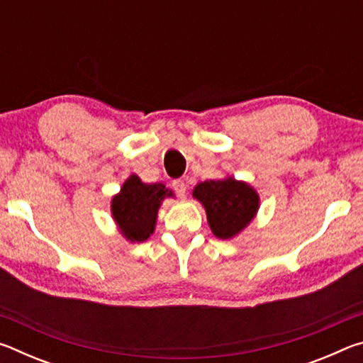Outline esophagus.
I'll return each instance as SVG.
<instances>
[{
	"mask_svg": "<svg viewBox=\"0 0 363 363\" xmlns=\"http://www.w3.org/2000/svg\"><path fill=\"white\" fill-rule=\"evenodd\" d=\"M173 189H174V192L177 194V196L184 199V196H186V192H187V184L181 181V179H177V181L173 182Z\"/></svg>",
	"mask_w": 363,
	"mask_h": 363,
	"instance_id": "esophagus-1",
	"label": "esophagus"
}]
</instances>
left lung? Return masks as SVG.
Returning a JSON list of instances; mask_svg holds the SVG:
<instances>
[{
  "instance_id": "1",
  "label": "left lung",
  "mask_w": 363,
  "mask_h": 363,
  "mask_svg": "<svg viewBox=\"0 0 363 363\" xmlns=\"http://www.w3.org/2000/svg\"><path fill=\"white\" fill-rule=\"evenodd\" d=\"M192 195L205 206L211 232L223 240L238 235L259 208L256 190L232 176L196 184Z\"/></svg>"
}]
</instances>
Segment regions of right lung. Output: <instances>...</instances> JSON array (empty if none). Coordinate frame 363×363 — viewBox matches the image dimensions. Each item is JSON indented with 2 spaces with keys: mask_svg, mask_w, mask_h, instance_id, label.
I'll return each instance as SVG.
<instances>
[{
  "mask_svg": "<svg viewBox=\"0 0 363 363\" xmlns=\"http://www.w3.org/2000/svg\"><path fill=\"white\" fill-rule=\"evenodd\" d=\"M167 196L173 192L162 182L145 184L136 174L128 177L112 199V216L126 240L144 242L152 235L158 208Z\"/></svg>",
  "mask_w": 363,
  "mask_h": 363,
  "instance_id": "add662e5",
  "label": "right lung"
}]
</instances>
